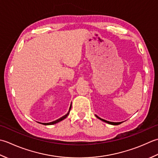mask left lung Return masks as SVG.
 Wrapping results in <instances>:
<instances>
[{
    "mask_svg": "<svg viewBox=\"0 0 158 158\" xmlns=\"http://www.w3.org/2000/svg\"><path fill=\"white\" fill-rule=\"evenodd\" d=\"M95 116H96V117L99 118V119H100V120H102V121H103L106 122V123H108V124H110V125H119V124L123 123V121H122V122H111V121H106V120H104V119H102V118H99V117H98V116H97V115H95Z\"/></svg>",
    "mask_w": 158,
    "mask_h": 158,
    "instance_id": "left-lung-1",
    "label": "left lung"
}]
</instances>
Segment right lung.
Segmentation results:
<instances>
[{
	"mask_svg": "<svg viewBox=\"0 0 158 158\" xmlns=\"http://www.w3.org/2000/svg\"><path fill=\"white\" fill-rule=\"evenodd\" d=\"M71 108H72V104H71V106H70V107H69L68 112H67V113L65 115L63 116L62 117L59 118V119H57V120H56V121H52V122H50V123H41V124H43V125H54V124H56V123H59V122H60V121H63V119H65V118H67V116H68L69 114Z\"/></svg>",
	"mask_w": 158,
	"mask_h": 158,
	"instance_id": "add662e5",
	"label": "right lung"
}]
</instances>
